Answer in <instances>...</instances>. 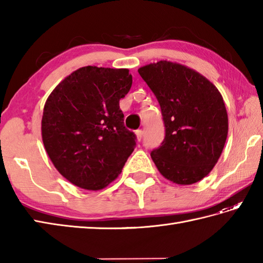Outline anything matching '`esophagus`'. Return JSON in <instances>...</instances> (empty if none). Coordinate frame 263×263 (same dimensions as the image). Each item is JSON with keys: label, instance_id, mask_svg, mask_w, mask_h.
<instances>
[{"label": "esophagus", "instance_id": "obj_1", "mask_svg": "<svg viewBox=\"0 0 263 263\" xmlns=\"http://www.w3.org/2000/svg\"><path fill=\"white\" fill-rule=\"evenodd\" d=\"M136 136H137V140L140 141L142 139V136H143V131L142 130H138L136 131Z\"/></svg>", "mask_w": 263, "mask_h": 263}]
</instances>
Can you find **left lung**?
<instances>
[{
    "mask_svg": "<svg viewBox=\"0 0 263 263\" xmlns=\"http://www.w3.org/2000/svg\"><path fill=\"white\" fill-rule=\"evenodd\" d=\"M139 74L160 105L161 146L150 154L159 173L180 185L202 180L224 149L228 116L217 87L198 71L171 61L141 66Z\"/></svg>",
    "mask_w": 263,
    "mask_h": 263,
    "instance_id": "obj_1",
    "label": "left lung"
}]
</instances>
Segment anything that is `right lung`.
<instances>
[{"label":"right lung","instance_id":"obj_1","mask_svg":"<svg viewBox=\"0 0 263 263\" xmlns=\"http://www.w3.org/2000/svg\"><path fill=\"white\" fill-rule=\"evenodd\" d=\"M132 86L127 69L83 66L49 95L42 117L44 147L70 183L99 191L121 174L136 147L120 99Z\"/></svg>","mask_w":263,"mask_h":263}]
</instances>
